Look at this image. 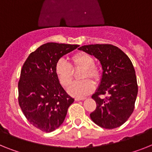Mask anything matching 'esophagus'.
<instances>
[{"mask_svg": "<svg viewBox=\"0 0 152 152\" xmlns=\"http://www.w3.org/2000/svg\"><path fill=\"white\" fill-rule=\"evenodd\" d=\"M86 99V97H76L75 98V100L76 101H79V100H83Z\"/></svg>", "mask_w": 152, "mask_h": 152, "instance_id": "1", "label": "esophagus"}]
</instances>
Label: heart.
Segmentation results:
<instances>
[{"label": "heart", "mask_w": 152, "mask_h": 152, "mask_svg": "<svg viewBox=\"0 0 152 152\" xmlns=\"http://www.w3.org/2000/svg\"><path fill=\"white\" fill-rule=\"evenodd\" d=\"M71 66L63 59H59L56 62L55 66V72L59 83L63 87H68L73 80L72 67L74 69L78 68L83 69L81 79L86 80L74 83L69 88L68 93L72 96L76 97H82L91 94L95 89V84L94 81L86 78H91L95 81H98L101 76L100 67L94 64V57L86 52H80L75 53L71 57Z\"/></svg>", "instance_id": "heart-1"}]
</instances>
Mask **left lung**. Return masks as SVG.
I'll return each instance as SVG.
<instances>
[{
	"instance_id": "obj_1",
	"label": "left lung",
	"mask_w": 152,
	"mask_h": 152,
	"mask_svg": "<svg viewBox=\"0 0 152 152\" xmlns=\"http://www.w3.org/2000/svg\"><path fill=\"white\" fill-rule=\"evenodd\" d=\"M79 49L94 56L103 69L100 86L92 96L96 107L90 113V118L106 129L121 126L133 113L137 95V78L131 59L113 45H88ZM106 93L108 96L105 99L99 97Z\"/></svg>"
}]
</instances>
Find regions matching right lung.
<instances>
[{"instance_id": "right-lung-1", "label": "right lung", "mask_w": 152, "mask_h": 152, "mask_svg": "<svg viewBox=\"0 0 152 152\" xmlns=\"http://www.w3.org/2000/svg\"><path fill=\"white\" fill-rule=\"evenodd\" d=\"M79 45L48 42L27 58L18 82V104L24 115L38 129L52 132L63 123L73 103L59 83L55 66L59 58Z\"/></svg>"}]
</instances>
